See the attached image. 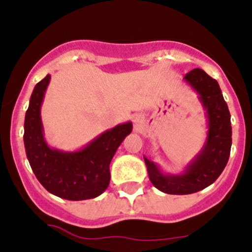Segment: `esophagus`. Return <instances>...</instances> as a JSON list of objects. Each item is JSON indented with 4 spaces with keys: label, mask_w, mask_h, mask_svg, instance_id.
I'll return each instance as SVG.
<instances>
[{
    "label": "esophagus",
    "mask_w": 252,
    "mask_h": 252,
    "mask_svg": "<svg viewBox=\"0 0 252 252\" xmlns=\"http://www.w3.org/2000/svg\"><path fill=\"white\" fill-rule=\"evenodd\" d=\"M142 123V116L141 115H134L133 116V124L136 126H139Z\"/></svg>",
    "instance_id": "34e87169"
}]
</instances>
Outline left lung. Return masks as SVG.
I'll return each mask as SVG.
<instances>
[{
  "label": "left lung",
  "instance_id": "1",
  "mask_svg": "<svg viewBox=\"0 0 252 252\" xmlns=\"http://www.w3.org/2000/svg\"><path fill=\"white\" fill-rule=\"evenodd\" d=\"M184 81L197 94L207 119V137L202 148L181 173H165L143 156L151 183L170 195H189L203 190L218 179L228 163L231 148L230 113L219 84L203 69L195 68Z\"/></svg>",
  "mask_w": 252,
  "mask_h": 252
}]
</instances>
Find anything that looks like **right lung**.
Wrapping results in <instances>:
<instances>
[{"instance_id":"obj_1","label":"right lung","mask_w":252,"mask_h":252,"mask_svg":"<svg viewBox=\"0 0 252 252\" xmlns=\"http://www.w3.org/2000/svg\"><path fill=\"white\" fill-rule=\"evenodd\" d=\"M51 76L41 79L32 93L24 120L27 158L39 183L52 195L69 201L95 198L110 183L109 165L119 146L131 133L132 123L119 124L76 151L49 146L41 121V105Z\"/></svg>"}]
</instances>
